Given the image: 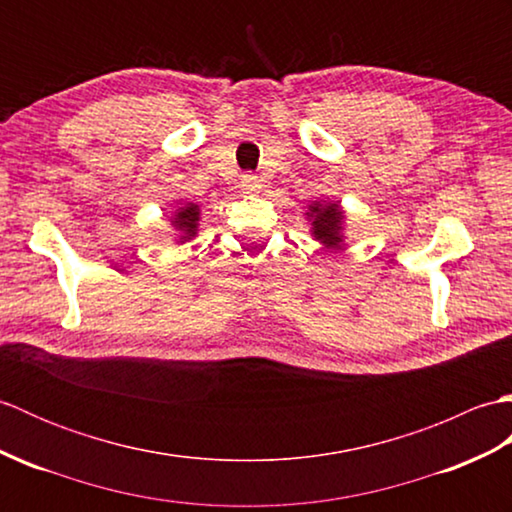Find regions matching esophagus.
Masks as SVG:
<instances>
[{"label": "esophagus", "instance_id": "obj_1", "mask_svg": "<svg viewBox=\"0 0 512 512\" xmlns=\"http://www.w3.org/2000/svg\"><path fill=\"white\" fill-rule=\"evenodd\" d=\"M239 187H242L244 193H259V189H262V184H259V178L253 176V173H244L242 182H239Z\"/></svg>", "mask_w": 512, "mask_h": 512}]
</instances>
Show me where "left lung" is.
<instances>
[{"mask_svg": "<svg viewBox=\"0 0 512 512\" xmlns=\"http://www.w3.org/2000/svg\"><path fill=\"white\" fill-rule=\"evenodd\" d=\"M308 222L312 226V237L323 248H341L343 246V224H345V211L341 202H328L317 200L308 206Z\"/></svg>", "mask_w": 512, "mask_h": 512, "instance_id": "obj_1", "label": "left lung"}]
</instances>
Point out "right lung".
<instances>
[{
    "label": "right lung",
    "mask_w": 512,
    "mask_h": 512,
    "mask_svg": "<svg viewBox=\"0 0 512 512\" xmlns=\"http://www.w3.org/2000/svg\"><path fill=\"white\" fill-rule=\"evenodd\" d=\"M171 226L178 231V237H176L178 244L189 242V239H193L195 235H198L200 206L193 204V202L184 204V206H178V209L173 211V215H171Z\"/></svg>",
    "instance_id": "obj_1"
}]
</instances>
